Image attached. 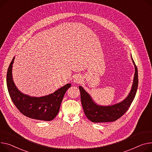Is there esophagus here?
Returning a JSON list of instances; mask_svg holds the SVG:
<instances>
[{
    "instance_id": "esophagus-1",
    "label": "esophagus",
    "mask_w": 152,
    "mask_h": 152,
    "mask_svg": "<svg viewBox=\"0 0 152 152\" xmlns=\"http://www.w3.org/2000/svg\"><path fill=\"white\" fill-rule=\"evenodd\" d=\"M80 81V77L79 76L75 77V78H74V82L75 83H79Z\"/></svg>"
}]
</instances>
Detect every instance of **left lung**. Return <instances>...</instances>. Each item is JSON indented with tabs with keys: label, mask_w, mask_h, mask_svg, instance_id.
I'll use <instances>...</instances> for the list:
<instances>
[{
	"label": "left lung",
	"mask_w": 152,
	"mask_h": 152,
	"mask_svg": "<svg viewBox=\"0 0 152 152\" xmlns=\"http://www.w3.org/2000/svg\"><path fill=\"white\" fill-rule=\"evenodd\" d=\"M135 68L133 86L128 96L122 102L111 106H99L96 104L86 90L79 86L80 101L86 117L94 123L114 122L122 117L128 110L136 96L138 87L137 68L131 57Z\"/></svg>",
	"instance_id": "left-lung-1"
}]
</instances>
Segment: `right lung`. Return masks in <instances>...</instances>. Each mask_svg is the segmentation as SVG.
Listing matches in <instances>:
<instances>
[{
	"label": "right lung",
	"instance_id": "right-lung-1",
	"mask_svg": "<svg viewBox=\"0 0 152 152\" xmlns=\"http://www.w3.org/2000/svg\"><path fill=\"white\" fill-rule=\"evenodd\" d=\"M15 58L10 63L7 74V88L13 103L21 113L27 117L44 121L53 120L58 113L64 95L71 84L65 85L53 94L42 97L25 95L17 88L13 80L12 67Z\"/></svg>",
	"mask_w": 152,
	"mask_h": 152
}]
</instances>
